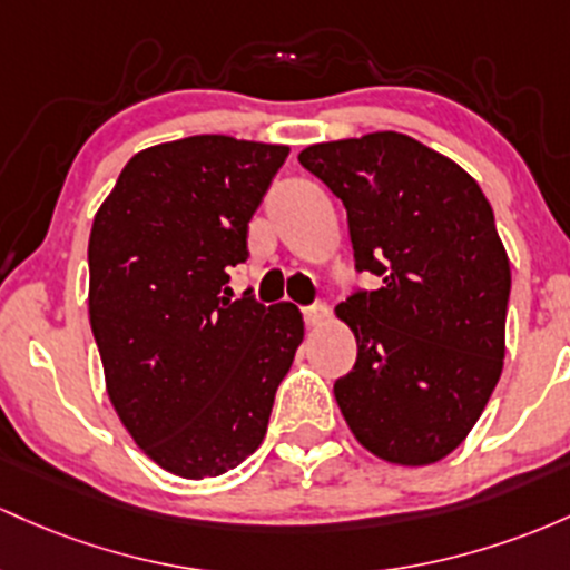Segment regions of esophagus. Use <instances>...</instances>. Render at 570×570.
Instances as JSON below:
<instances>
[{
	"label": "esophagus",
	"mask_w": 570,
	"mask_h": 570,
	"mask_svg": "<svg viewBox=\"0 0 570 570\" xmlns=\"http://www.w3.org/2000/svg\"><path fill=\"white\" fill-rule=\"evenodd\" d=\"M302 315H304V323L306 325H320L325 317H328V306L320 304V302L317 304H309V306H304Z\"/></svg>",
	"instance_id": "34e87169"
}]
</instances>
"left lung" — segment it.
Wrapping results in <instances>:
<instances>
[{
  "mask_svg": "<svg viewBox=\"0 0 570 570\" xmlns=\"http://www.w3.org/2000/svg\"><path fill=\"white\" fill-rule=\"evenodd\" d=\"M298 164L347 209L355 287L336 312L357 357L334 382L350 431L401 465L469 436L503 368L511 268L474 177L395 131L312 145Z\"/></svg>",
  "mask_w": 570,
  "mask_h": 570,
  "instance_id": "left-lung-1",
  "label": "left lung"
}]
</instances>
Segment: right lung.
<instances>
[{"mask_svg": "<svg viewBox=\"0 0 570 570\" xmlns=\"http://www.w3.org/2000/svg\"><path fill=\"white\" fill-rule=\"evenodd\" d=\"M287 153L223 134L147 147L94 217L88 315L107 393L134 441L183 479L258 450L304 338L293 304L226 298Z\"/></svg>", "mask_w": 570, "mask_h": 570, "instance_id": "obj_1", "label": "right lung"}]
</instances>
